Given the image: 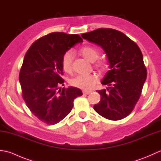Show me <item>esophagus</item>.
Segmentation results:
<instances>
[{
	"instance_id": "esophagus-1",
	"label": "esophagus",
	"mask_w": 161,
	"mask_h": 161,
	"mask_svg": "<svg viewBox=\"0 0 161 161\" xmlns=\"http://www.w3.org/2000/svg\"><path fill=\"white\" fill-rule=\"evenodd\" d=\"M91 91H83V93L84 94H85V95H88V94H90L91 93Z\"/></svg>"
}]
</instances>
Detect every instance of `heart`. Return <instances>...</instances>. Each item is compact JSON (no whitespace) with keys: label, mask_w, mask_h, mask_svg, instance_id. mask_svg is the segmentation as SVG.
<instances>
[{"label":"heart","mask_w":161,"mask_h":161,"mask_svg":"<svg viewBox=\"0 0 161 161\" xmlns=\"http://www.w3.org/2000/svg\"><path fill=\"white\" fill-rule=\"evenodd\" d=\"M80 53L85 59L91 61V62H93L96 60L100 55V52L97 49L89 46L81 48ZM73 59V53L71 50H68L65 53L61 58V66H62L64 71L67 73H70L73 70V66H72ZM95 66L100 71H103L107 69V61L103 59L99 60ZM97 81V77L95 75H79L72 79L70 80V84L72 86L84 90H90L93 87Z\"/></svg>","instance_id":"obj_1"}]
</instances>
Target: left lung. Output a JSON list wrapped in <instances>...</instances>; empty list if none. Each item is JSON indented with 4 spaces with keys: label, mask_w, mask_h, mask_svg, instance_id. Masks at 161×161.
Wrapping results in <instances>:
<instances>
[{
    "label": "left lung",
    "mask_w": 161,
    "mask_h": 161,
    "mask_svg": "<svg viewBox=\"0 0 161 161\" xmlns=\"http://www.w3.org/2000/svg\"><path fill=\"white\" fill-rule=\"evenodd\" d=\"M81 36L102 47L111 68L102 81L108 88L97 91L101 100L94 105V110L111 120L126 118L141 97L147 78L141 49L124 33L114 29L99 28Z\"/></svg>",
    "instance_id": "obj_1"
}]
</instances>
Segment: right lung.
Masks as SVG:
<instances>
[{"label": "right lung", "mask_w": 161, "mask_h": 161, "mask_svg": "<svg viewBox=\"0 0 161 161\" xmlns=\"http://www.w3.org/2000/svg\"><path fill=\"white\" fill-rule=\"evenodd\" d=\"M82 42L78 35L53 32L34 42L24 57L19 73L22 96L30 111L46 124L62 120L75 99L83 94L80 88L60 87L64 82L61 77L63 54Z\"/></svg>", "instance_id": "1"}]
</instances>
